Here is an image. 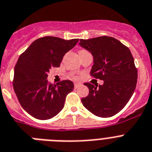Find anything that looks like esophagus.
I'll list each match as a JSON object with an SVG mask.
<instances>
[{"label": "esophagus", "instance_id": "1", "mask_svg": "<svg viewBox=\"0 0 152 152\" xmlns=\"http://www.w3.org/2000/svg\"><path fill=\"white\" fill-rule=\"evenodd\" d=\"M81 85V83H75V88H77L78 87H80Z\"/></svg>", "mask_w": 152, "mask_h": 152}]
</instances>
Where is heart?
Instances as JSON below:
<instances>
[{"instance_id": "obj_1", "label": "heart", "mask_w": 152, "mask_h": 152, "mask_svg": "<svg viewBox=\"0 0 152 152\" xmlns=\"http://www.w3.org/2000/svg\"><path fill=\"white\" fill-rule=\"evenodd\" d=\"M83 50H80V51H83Z\"/></svg>"}]
</instances>
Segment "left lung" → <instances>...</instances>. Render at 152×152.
<instances>
[{"label": "left lung", "mask_w": 152, "mask_h": 152, "mask_svg": "<svg viewBox=\"0 0 152 152\" xmlns=\"http://www.w3.org/2000/svg\"><path fill=\"white\" fill-rule=\"evenodd\" d=\"M79 45L93 56L91 75L104 81L99 86L85 83L89 94L81 98L83 105L101 118L116 115L129 102L137 84L138 71L130 50L107 36L81 39Z\"/></svg>", "instance_id": "obj_1"}]
</instances>
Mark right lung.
<instances>
[{
    "label": "right lung",
    "instance_id": "1",
    "mask_svg": "<svg viewBox=\"0 0 152 152\" xmlns=\"http://www.w3.org/2000/svg\"><path fill=\"white\" fill-rule=\"evenodd\" d=\"M78 41L41 37L31 43L19 57L14 67L13 86L20 105L30 115L48 120L63 109L66 96L73 91L74 83L65 80L51 84L48 81V75L52 67H60L64 55Z\"/></svg>",
    "mask_w": 152,
    "mask_h": 152
}]
</instances>
